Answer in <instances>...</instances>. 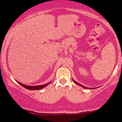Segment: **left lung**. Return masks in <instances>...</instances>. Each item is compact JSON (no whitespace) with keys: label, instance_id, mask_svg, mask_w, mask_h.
I'll list each match as a JSON object with an SVG mask.
<instances>
[{"label":"left lung","instance_id":"left-lung-1","mask_svg":"<svg viewBox=\"0 0 122 122\" xmlns=\"http://www.w3.org/2000/svg\"><path fill=\"white\" fill-rule=\"evenodd\" d=\"M73 81H74V82L76 83V84H78V85H79V86H81V87H83V88H85V89H94L95 88H88V87H86V86H82V85H81V84H79V83H78V82H76V81H74V80H73Z\"/></svg>","mask_w":122,"mask_h":122}]
</instances>
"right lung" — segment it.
<instances>
[{
	"mask_svg": "<svg viewBox=\"0 0 122 122\" xmlns=\"http://www.w3.org/2000/svg\"><path fill=\"white\" fill-rule=\"evenodd\" d=\"M17 82L19 83V84H20L21 86H23V87H24L25 88H26V89H27L28 90H39V89H42V88H44L48 86V85H49V84H51V82H50L49 83H48V84H44V85H40V86H26V85H25V84H23V83H21L19 82V81H17Z\"/></svg>",
	"mask_w": 122,
	"mask_h": 122,
	"instance_id": "add662e5",
	"label": "right lung"
}]
</instances>
